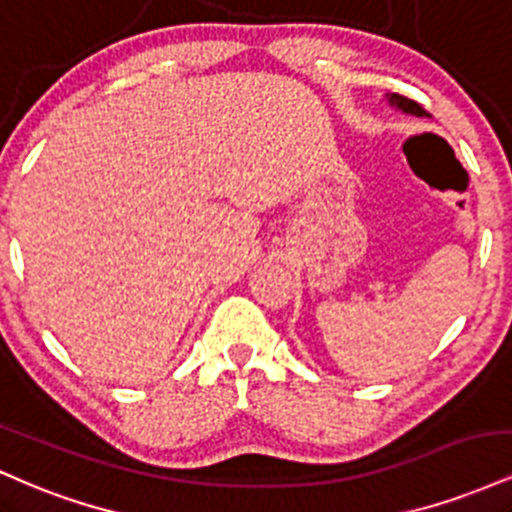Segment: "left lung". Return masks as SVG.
I'll use <instances>...</instances> for the list:
<instances>
[{
	"instance_id": "1",
	"label": "left lung",
	"mask_w": 512,
	"mask_h": 512,
	"mask_svg": "<svg viewBox=\"0 0 512 512\" xmlns=\"http://www.w3.org/2000/svg\"><path fill=\"white\" fill-rule=\"evenodd\" d=\"M387 101H390V105H395L397 110H402V113H407V115L428 117V113H426L424 108H421L419 103H416V101H409V98L399 96V93H392V96H387Z\"/></svg>"
}]
</instances>
